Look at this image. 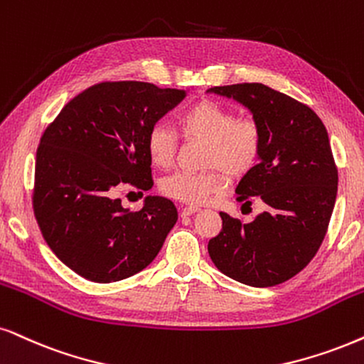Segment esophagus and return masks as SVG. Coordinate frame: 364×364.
<instances>
[{
    "mask_svg": "<svg viewBox=\"0 0 364 364\" xmlns=\"http://www.w3.org/2000/svg\"><path fill=\"white\" fill-rule=\"evenodd\" d=\"M198 210H200V208H198V206H183V208H181V216L193 215V213H196Z\"/></svg>",
    "mask_w": 364,
    "mask_h": 364,
    "instance_id": "34e87169",
    "label": "esophagus"
}]
</instances>
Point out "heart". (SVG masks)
Here are the masks:
<instances>
[{
    "instance_id": "1",
    "label": "heart",
    "mask_w": 364,
    "mask_h": 364,
    "mask_svg": "<svg viewBox=\"0 0 364 364\" xmlns=\"http://www.w3.org/2000/svg\"><path fill=\"white\" fill-rule=\"evenodd\" d=\"M176 124L186 141H203L198 173L176 171L161 181V191L181 203L200 205L227 186L230 178H243L259 163L264 148L260 124L237 117L235 110L215 100H198L178 114ZM151 163L168 168L178 151V137L164 124H154L146 136Z\"/></svg>"
}]
</instances>
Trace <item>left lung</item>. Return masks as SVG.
Wrapping results in <instances>:
<instances>
[{
    "label": "left lung",
    "instance_id": "obj_1",
    "mask_svg": "<svg viewBox=\"0 0 364 364\" xmlns=\"http://www.w3.org/2000/svg\"><path fill=\"white\" fill-rule=\"evenodd\" d=\"M254 114L264 132L257 166L237 186V201L262 200L267 211L242 223L227 213L208 242L220 272L252 287H272L301 272L319 250L338 193L329 136L309 105L264 84L213 87Z\"/></svg>",
    "mask_w": 364,
    "mask_h": 364
}]
</instances>
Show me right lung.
<instances>
[{"instance_id":"1","label":"right lung","mask_w":364,"mask_h":364,"mask_svg":"<svg viewBox=\"0 0 364 364\" xmlns=\"http://www.w3.org/2000/svg\"><path fill=\"white\" fill-rule=\"evenodd\" d=\"M183 99L185 90L148 82H102L73 97L45 129L35 218L53 254L84 279L109 284L141 272L176 223L168 198L148 196L139 211H129L116 190L153 188L146 136Z\"/></svg>"}]
</instances>
